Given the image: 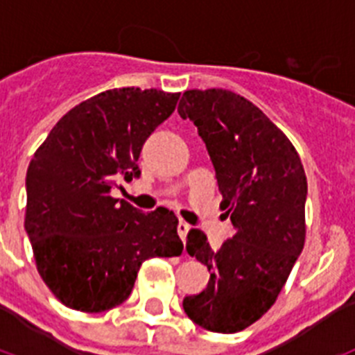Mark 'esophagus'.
Listing matches in <instances>:
<instances>
[{"mask_svg":"<svg viewBox=\"0 0 355 355\" xmlns=\"http://www.w3.org/2000/svg\"><path fill=\"white\" fill-rule=\"evenodd\" d=\"M188 231H190V225L187 224V222H183L181 220L180 224H178V234H180V238L181 240H187V234H188Z\"/></svg>","mask_w":355,"mask_h":355,"instance_id":"esophagus-1","label":"esophagus"}]
</instances>
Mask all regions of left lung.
<instances>
[{"label":"left lung","mask_w":355,"mask_h":355,"mask_svg":"<svg viewBox=\"0 0 355 355\" xmlns=\"http://www.w3.org/2000/svg\"><path fill=\"white\" fill-rule=\"evenodd\" d=\"M178 112L208 147L220 208L234 227L218 250L199 229L188 233L187 252L208 266L209 283L184 297L183 309L206 331L233 334L274 306L302 252L306 172L286 135L240 94L187 90Z\"/></svg>","instance_id":"obj_1"}]
</instances>
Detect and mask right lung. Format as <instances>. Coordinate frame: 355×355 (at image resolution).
I'll return each instance as SVG.
<instances>
[{"instance_id": "obj_1", "label": "right lung", "mask_w": 355, "mask_h": 355, "mask_svg": "<svg viewBox=\"0 0 355 355\" xmlns=\"http://www.w3.org/2000/svg\"><path fill=\"white\" fill-rule=\"evenodd\" d=\"M178 99L156 89L105 90L69 110L35 150L24 229L40 277L64 306L108 311L130 297L146 259L183 252L174 213H142L110 196L121 178H139L144 142Z\"/></svg>"}]
</instances>
